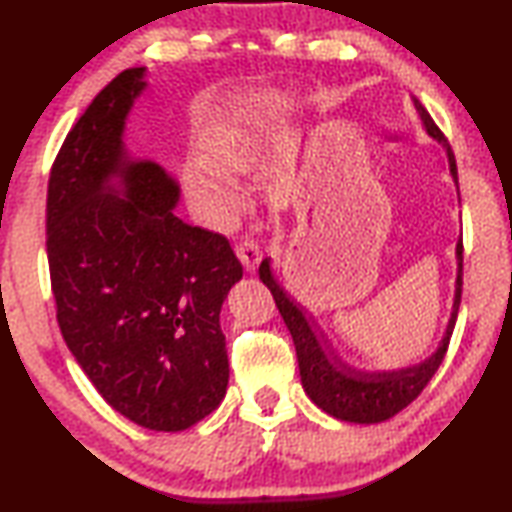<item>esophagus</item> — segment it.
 <instances>
[{
  "instance_id": "esophagus-1",
  "label": "esophagus",
  "mask_w": 512,
  "mask_h": 512,
  "mask_svg": "<svg viewBox=\"0 0 512 512\" xmlns=\"http://www.w3.org/2000/svg\"><path fill=\"white\" fill-rule=\"evenodd\" d=\"M237 257H239V262L244 264L246 271H255V266L259 262V246H257V241L250 239V237L241 239V244L237 246Z\"/></svg>"
}]
</instances>
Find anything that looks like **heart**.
<instances>
[{
  "mask_svg": "<svg viewBox=\"0 0 512 512\" xmlns=\"http://www.w3.org/2000/svg\"><path fill=\"white\" fill-rule=\"evenodd\" d=\"M271 101H257L228 110L205 128L201 164H192L187 178L189 198L214 221H230L244 207V196L230 178L250 176L266 158L264 121Z\"/></svg>",
  "mask_w": 512,
  "mask_h": 512,
  "instance_id": "obj_1",
  "label": "heart"
}]
</instances>
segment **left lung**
Wrapping results in <instances>:
<instances>
[{
    "label": "left lung",
    "mask_w": 512,
    "mask_h": 512,
    "mask_svg": "<svg viewBox=\"0 0 512 512\" xmlns=\"http://www.w3.org/2000/svg\"><path fill=\"white\" fill-rule=\"evenodd\" d=\"M415 110L422 119V126L431 140L443 144L447 151V164L449 176H452L454 185L456 180V162L452 149L440 133V128L433 124V119L427 110H424L418 99H413ZM456 280H454V302L452 314H449L447 327L443 339H440L438 348L433 350L427 359L413 366L393 368V370H363L352 366L341 354L332 348L327 334L320 329L314 318L307 314V309L293 300L287 291L280 287L275 280L271 257L262 259L259 264V280H262L268 289H271L275 305L287 323L293 345H296V357L300 368L302 388L309 395L318 409L332 415L336 420L354 422V424H377L395 413H400L404 406H409L415 397H418L429 379L436 375V370L445 359L449 339H452L458 305H461V287H463V239L456 241Z\"/></svg>",
    "instance_id": "left-lung-1"
}]
</instances>
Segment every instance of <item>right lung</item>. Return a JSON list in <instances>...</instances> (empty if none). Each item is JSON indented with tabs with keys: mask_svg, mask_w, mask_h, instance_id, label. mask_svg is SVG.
Instances as JSON below:
<instances>
[{
	"mask_svg": "<svg viewBox=\"0 0 512 512\" xmlns=\"http://www.w3.org/2000/svg\"><path fill=\"white\" fill-rule=\"evenodd\" d=\"M146 67L115 76L65 137L47 192V257L69 352L112 409L183 431L221 404V307L244 268L228 239L178 219V180L133 158Z\"/></svg>",
	"mask_w": 512,
	"mask_h": 512,
	"instance_id": "add662e5",
	"label": "right lung"
}]
</instances>
